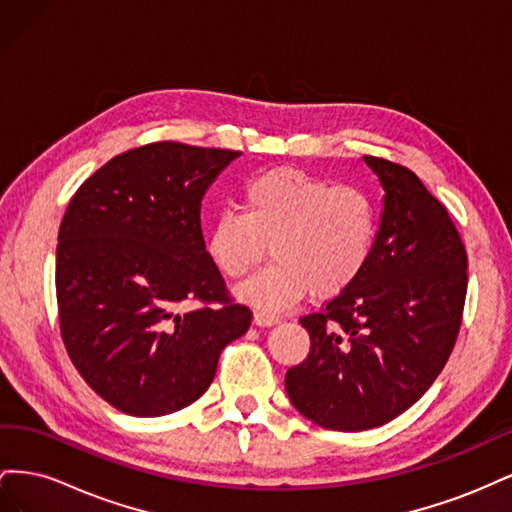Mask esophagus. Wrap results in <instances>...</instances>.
I'll return each instance as SVG.
<instances>
[{
	"label": "esophagus",
	"instance_id": "1",
	"mask_svg": "<svg viewBox=\"0 0 512 512\" xmlns=\"http://www.w3.org/2000/svg\"><path fill=\"white\" fill-rule=\"evenodd\" d=\"M277 322H280V316H275V314H269V312L254 314V324H258V327H271V324H277Z\"/></svg>",
	"mask_w": 512,
	"mask_h": 512
}]
</instances>
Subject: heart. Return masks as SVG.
<instances>
[{
	"mask_svg": "<svg viewBox=\"0 0 512 512\" xmlns=\"http://www.w3.org/2000/svg\"><path fill=\"white\" fill-rule=\"evenodd\" d=\"M237 211L207 232V254L222 275L241 280L267 256L275 262L239 288L267 312L305 299L329 301L365 273L378 239L376 200L299 168H273L247 181Z\"/></svg>",
	"mask_w": 512,
	"mask_h": 512,
	"instance_id": "b5f03b06",
	"label": "heart"
}]
</instances>
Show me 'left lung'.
<instances>
[{"label":"left lung","mask_w":512,"mask_h":512,"mask_svg":"<svg viewBox=\"0 0 512 512\" xmlns=\"http://www.w3.org/2000/svg\"><path fill=\"white\" fill-rule=\"evenodd\" d=\"M384 188L378 239L352 288L301 316L312 346L286 371L309 421L363 431L393 421L451 356L468 292V254L451 215L410 168L365 156Z\"/></svg>","instance_id":"8db88e82"}]
</instances>
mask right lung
<instances>
[{"label": "right lung", "mask_w": 512, "mask_h": 512, "mask_svg": "<svg viewBox=\"0 0 512 512\" xmlns=\"http://www.w3.org/2000/svg\"><path fill=\"white\" fill-rule=\"evenodd\" d=\"M241 151L173 141L115 156L72 196L59 226L55 290L70 361L113 408L162 416L190 406L222 350L252 324L213 265L200 200ZM199 307L181 315L178 303Z\"/></svg>", "instance_id": "1"}]
</instances>
